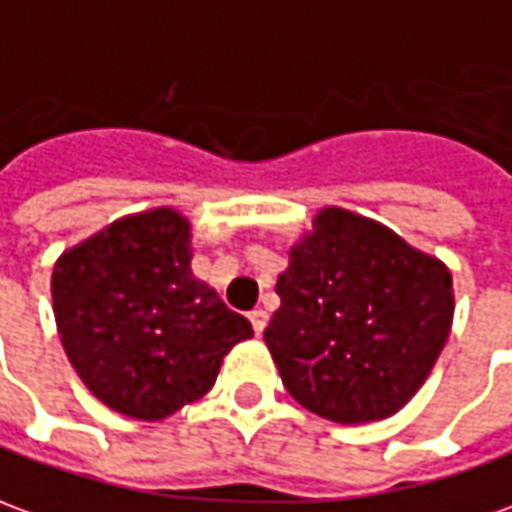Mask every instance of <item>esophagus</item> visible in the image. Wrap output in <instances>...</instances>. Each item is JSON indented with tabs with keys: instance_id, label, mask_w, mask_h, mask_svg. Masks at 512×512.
Masks as SVG:
<instances>
[{
	"instance_id": "1",
	"label": "esophagus",
	"mask_w": 512,
	"mask_h": 512,
	"mask_svg": "<svg viewBox=\"0 0 512 512\" xmlns=\"http://www.w3.org/2000/svg\"><path fill=\"white\" fill-rule=\"evenodd\" d=\"M249 321H252V330H255L257 335H260V332L266 330L268 313H266V310H260V307H257V310H252V313H249Z\"/></svg>"
}]
</instances>
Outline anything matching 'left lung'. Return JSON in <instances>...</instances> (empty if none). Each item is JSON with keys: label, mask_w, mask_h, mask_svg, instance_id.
<instances>
[{"label": "left lung", "mask_w": 512, "mask_h": 512, "mask_svg": "<svg viewBox=\"0 0 512 512\" xmlns=\"http://www.w3.org/2000/svg\"><path fill=\"white\" fill-rule=\"evenodd\" d=\"M266 346L282 385L335 424L380 421L416 396L452 330V271L385 224L324 207L277 277Z\"/></svg>", "instance_id": "8db88e82"}]
</instances>
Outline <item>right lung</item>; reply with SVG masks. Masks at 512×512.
I'll list each match as a JSON object with an SVG mask.
<instances>
[{
  "label": "right lung",
  "instance_id": "1",
  "mask_svg": "<svg viewBox=\"0 0 512 512\" xmlns=\"http://www.w3.org/2000/svg\"><path fill=\"white\" fill-rule=\"evenodd\" d=\"M52 307L85 388L138 421L202 399L224 355L252 338V324L194 277L191 221L174 207L124 216L66 249Z\"/></svg>",
  "mask_w": 512,
  "mask_h": 512
}]
</instances>
